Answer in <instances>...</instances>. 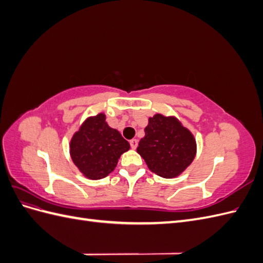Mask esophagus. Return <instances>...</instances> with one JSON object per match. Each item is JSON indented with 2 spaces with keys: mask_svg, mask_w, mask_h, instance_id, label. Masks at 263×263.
Listing matches in <instances>:
<instances>
[{
  "mask_svg": "<svg viewBox=\"0 0 263 263\" xmlns=\"http://www.w3.org/2000/svg\"><path fill=\"white\" fill-rule=\"evenodd\" d=\"M129 144H130L132 149H136L137 146H138V140H137V139H132V140L129 141Z\"/></svg>",
  "mask_w": 263,
  "mask_h": 263,
  "instance_id": "esophagus-1",
  "label": "esophagus"
}]
</instances>
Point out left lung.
I'll list each match as a JSON object with an SVG mask.
<instances>
[{
  "mask_svg": "<svg viewBox=\"0 0 263 263\" xmlns=\"http://www.w3.org/2000/svg\"><path fill=\"white\" fill-rule=\"evenodd\" d=\"M137 153L157 176L171 179L178 177L192 163L196 142L193 135L176 117L156 114L149 118L145 137L140 139Z\"/></svg>",
  "mask_w": 263,
  "mask_h": 263,
  "instance_id": "1",
  "label": "left lung"
}]
</instances>
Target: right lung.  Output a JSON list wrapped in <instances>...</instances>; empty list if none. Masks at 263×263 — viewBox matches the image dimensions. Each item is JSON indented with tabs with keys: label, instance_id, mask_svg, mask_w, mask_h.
Wrapping results in <instances>:
<instances>
[{
	"label": "right lung",
	"instance_id": "obj_1",
	"mask_svg": "<svg viewBox=\"0 0 263 263\" xmlns=\"http://www.w3.org/2000/svg\"><path fill=\"white\" fill-rule=\"evenodd\" d=\"M129 149L118 130L110 128L105 115L87 118L70 142L72 161L86 178H105L117 164L119 157Z\"/></svg>",
	"mask_w": 263,
	"mask_h": 263
}]
</instances>
